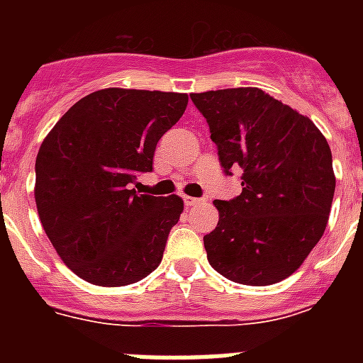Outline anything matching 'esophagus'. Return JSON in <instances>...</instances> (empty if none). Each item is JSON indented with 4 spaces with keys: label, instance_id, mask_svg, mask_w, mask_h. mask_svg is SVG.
Returning a JSON list of instances; mask_svg holds the SVG:
<instances>
[{
    "label": "esophagus",
    "instance_id": "34e87169",
    "mask_svg": "<svg viewBox=\"0 0 363 363\" xmlns=\"http://www.w3.org/2000/svg\"><path fill=\"white\" fill-rule=\"evenodd\" d=\"M184 200H185V203L189 205V207H192V205H198L200 203V198H192V196H184Z\"/></svg>",
    "mask_w": 363,
    "mask_h": 363
}]
</instances>
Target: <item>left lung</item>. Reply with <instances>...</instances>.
I'll return each mask as SVG.
<instances>
[{
	"label": "left lung",
	"mask_w": 363,
	"mask_h": 363,
	"mask_svg": "<svg viewBox=\"0 0 363 363\" xmlns=\"http://www.w3.org/2000/svg\"><path fill=\"white\" fill-rule=\"evenodd\" d=\"M221 167H242V194L214 200L220 220L203 245L220 274L271 285L300 267L323 236L336 178L325 136L258 86L191 94Z\"/></svg>",
	"instance_id": "8db88e82"
}]
</instances>
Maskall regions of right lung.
<instances>
[{
    "label": "right lung",
    "mask_w": 363,
    "mask_h": 363,
    "mask_svg": "<svg viewBox=\"0 0 363 363\" xmlns=\"http://www.w3.org/2000/svg\"><path fill=\"white\" fill-rule=\"evenodd\" d=\"M182 92L101 89L74 104L36 158L38 214L63 264L82 280L123 287L158 267L184 200L136 194L160 138L184 116Z\"/></svg>",
    "instance_id": "add662e5"
}]
</instances>
